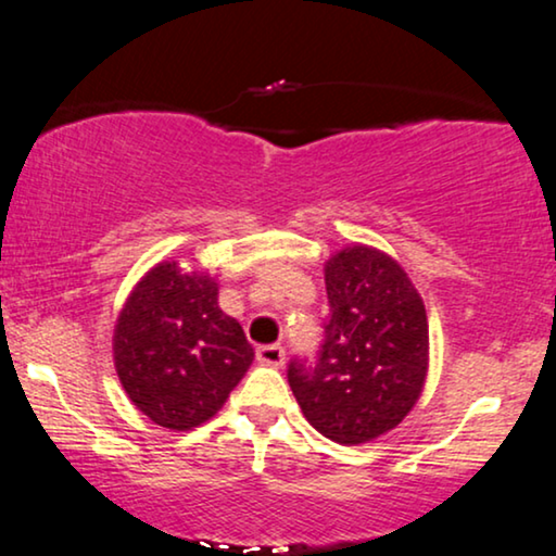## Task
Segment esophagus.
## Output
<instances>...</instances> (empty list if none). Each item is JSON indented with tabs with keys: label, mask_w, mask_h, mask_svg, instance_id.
I'll return each instance as SVG.
<instances>
[{
	"label": "esophagus",
	"mask_w": 556,
	"mask_h": 556,
	"mask_svg": "<svg viewBox=\"0 0 556 556\" xmlns=\"http://www.w3.org/2000/svg\"><path fill=\"white\" fill-rule=\"evenodd\" d=\"M257 362L265 364V367H283L286 362V349L280 344H265V346H257Z\"/></svg>",
	"instance_id": "obj_1"
}]
</instances>
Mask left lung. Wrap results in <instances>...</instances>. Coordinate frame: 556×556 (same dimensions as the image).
Returning a JSON list of instances; mask_svg holds the SVG:
<instances>
[{
    "label": "left lung",
    "mask_w": 556,
    "mask_h": 556,
    "mask_svg": "<svg viewBox=\"0 0 556 556\" xmlns=\"http://www.w3.org/2000/svg\"><path fill=\"white\" fill-rule=\"evenodd\" d=\"M329 316L316 364L291 359L288 384L306 420L341 445L397 428L428 375L420 293L382 250L352 245L326 263Z\"/></svg>",
    "instance_id": "obj_1"
}]
</instances>
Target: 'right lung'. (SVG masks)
Returning a JSON list of instances; mask_svg holds the SVG:
<instances>
[{
	"mask_svg": "<svg viewBox=\"0 0 556 556\" xmlns=\"http://www.w3.org/2000/svg\"><path fill=\"white\" fill-rule=\"evenodd\" d=\"M242 326L217 306V283L159 263L139 280L113 331V359L136 407L169 430L210 420L250 364Z\"/></svg>",
	"mask_w": 556,
	"mask_h": 556,
	"instance_id": "right-lung-1",
	"label": "right lung"
}]
</instances>
